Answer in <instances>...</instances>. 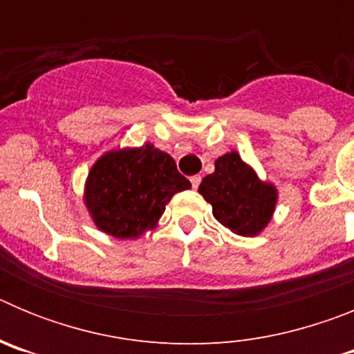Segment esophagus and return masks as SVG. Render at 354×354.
<instances>
[{"label":"esophagus","instance_id":"34e87169","mask_svg":"<svg viewBox=\"0 0 354 354\" xmlns=\"http://www.w3.org/2000/svg\"><path fill=\"white\" fill-rule=\"evenodd\" d=\"M200 180H202V177H200V175H193V177H192V186H193V189H196V187L200 186Z\"/></svg>","mask_w":354,"mask_h":354}]
</instances>
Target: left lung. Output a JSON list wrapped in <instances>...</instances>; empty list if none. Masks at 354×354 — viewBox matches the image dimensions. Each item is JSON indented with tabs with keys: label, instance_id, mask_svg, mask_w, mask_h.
Wrapping results in <instances>:
<instances>
[{
	"label": "left lung",
	"instance_id": "obj_1",
	"mask_svg": "<svg viewBox=\"0 0 354 354\" xmlns=\"http://www.w3.org/2000/svg\"><path fill=\"white\" fill-rule=\"evenodd\" d=\"M198 193L212 207V216L230 232L255 237L270 225L278 204V189L262 180L236 150L214 161V171L205 175Z\"/></svg>",
	"mask_w": 354,
	"mask_h": 354
}]
</instances>
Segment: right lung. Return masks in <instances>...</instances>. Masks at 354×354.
<instances>
[{
  "label": "right lung",
  "mask_w": 354,
  "mask_h": 354,
  "mask_svg": "<svg viewBox=\"0 0 354 354\" xmlns=\"http://www.w3.org/2000/svg\"><path fill=\"white\" fill-rule=\"evenodd\" d=\"M192 183L177 171L174 158L152 143L111 149L92 165L83 202L101 232L138 239L154 230L175 193Z\"/></svg>",
  "instance_id": "right-lung-1"
}]
</instances>
